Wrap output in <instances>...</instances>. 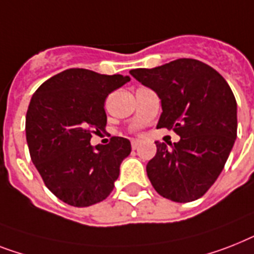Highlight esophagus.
Wrapping results in <instances>:
<instances>
[{"label":"esophagus","mask_w":254,"mask_h":254,"mask_svg":"<svg viewBox=\"0 0 254 254\" xmlns=\"http://www.w3.org/2000/svg\"><path fill=\"white\" fill-rule=\"evenodd\" d=\"M139 145H141V141H138V139L131 141V148H133V150H137V148L139 147Z\"/></svg>","instance_id":"34e87169"}]
</instances>
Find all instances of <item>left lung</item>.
<instances>
[{
  "label": "left lung",
  "instance_id": "8db88e82",
  "mask_svg": "<svg viewBox=\"0 0 254 254\" xmlns=\"http://www.w3.org/2000/svg\"><path fill=\"white\" fill-rule=\"evenodd\" d=\"M130 74L159 96L156 127L172 129L180 141L160 143L146 166L152 187L175 202L198 199L223 171L238 133L234 92L215 69L193 59H179Z\"/></svg>",
  "mask_w": 254,
  "mask_h": 254
}]
</instances>
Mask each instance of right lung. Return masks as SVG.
Here are the masks:
<instances>
[{
  "instance_id": "add662e5",
  "label": "right lung",
  "mask_w": 254,
  "mask_h": 254,
  "mask_svg": "<svg viewBox=\"0 0 254 254\" xmlns=\"http://www.w3.org/2000/svg\"><path fill=\"white\" fill-rule=\"evenodd\" d=\"M129 80L121 74L67 69L31 98L26 115L31 159L47 188L67 205L91 206L113 190L130 141L112 137L108 145L94 147L90 139L107 125V96Z\"/></svg>"
}]
</instances>
